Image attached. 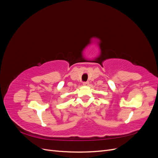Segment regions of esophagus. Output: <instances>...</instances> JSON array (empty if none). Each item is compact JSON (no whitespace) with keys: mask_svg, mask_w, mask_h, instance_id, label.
Listing matches in <instances>:
<instances>
[{"mask_svg":"<svg viewBox=\"0 0 158 158\" xmlns=\"http://www.w3.org/2000/svg\"><path fill=\"white\" fill-rule=\"evenodd\" d=\"M83 85H89V82H83Z\"/></svg>","mask_w":158,"mask_h":158,"instance_id":"esophagus-1","label":"esophagus"}]
</instances>
